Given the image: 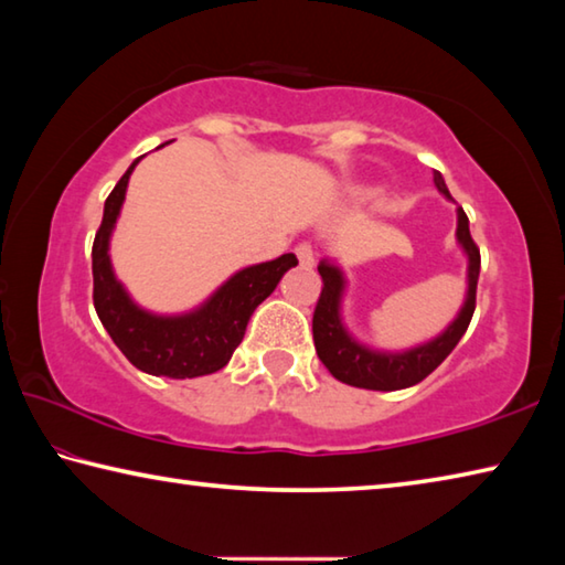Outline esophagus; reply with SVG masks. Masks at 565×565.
Listing matches in <instances>:
<instances>
[{"mask_svg":"<svg viewBox=\"0 0 565 565\" xmlns=\"http://www.w3.org/2000/svg\"><path fill=\"white\" fill-rule=\"evenodd\" d=\"M296 256H299V264L303 266V269H311V266L317 264V259H313L311 244H299V246H296Z\"/></svg>","mask_w":565,"mask_h":565,"instance_id":"34e87169","label":"esophagus"}]
</instances>
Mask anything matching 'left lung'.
Returning <instances> with one entry per match:
<instances>
[{"instance_id": "left-lung-1", "label": "left lung", "mask_w": 565, "mask_h": 565, "mask_svg": "<svg viewBox=\"0 0 565 565\" xmlns=\"http://www.w3.org/2000/svg\"><path fill=\"white\" fill-rule=\"evenodd\" d=\"M434 184L448 202H454V196L448 194L441 171H434ZM456 214V238L468 259L466 301L461 306V311L456 313V319L448 323L436 339L418 343L414 349L379 351L369 349L366 343L353 339L341 319V299L343 291H347V276H343L339 266L331 264L329 259H323L319 264L323 289L319 296L317 311H313V347H317L323 366H327L331 371V376L339 379L341 384L369 391L408 388L431 374L438 363L456 349V343L461 341L476 309V286L478 271H481V254H478V246L473 244L471 232H468V216L463 214V209L458 206Z\"/></svg>"}]
</instances>
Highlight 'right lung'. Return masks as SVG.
Here are the masks:
<instances>
[{
	"mask_svg": "<svg viewBox=\"0 0 565 565\" xmlns=\"http://www.w3.org/2000/svg\"><path fill=\"white\" fill-rule=\"evenodd\" d=\"M137 164L139 159H134L104 202L102 226L92 246L94 309L119 351L145 374L167 379L214 374L226 366L242 343L256 306L271 296L281 276L299 264V259L294 254H284L274 262L246 266L228 276L202 306L186 313L164 317L141 309L114 276L109 259V238Z\"/></svg>",
	"mask_w": 565,
	"mask_h": 565,
	"instance_id": "obj_1",
	"label": "right lung"
}]
</instances>
